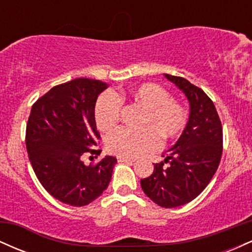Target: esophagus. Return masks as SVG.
<instances>
[{"label":"esophagus","instance_id":"1","mask_svg":"<svg viewBox=\"0 0 252 252\" xmlns=\"http://www.w3.org/2000/svg\"><path fill=\"white\" fill-rule=\"evenodd\" d=\"M118 162H126V163H130V162H134V158H117Z\"/></svg>","mask_w":252,"mask_h":252}]
</instances>
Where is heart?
Masks as SVG:
<instances>
[{
  "instance_id": "heart-1",
  "label": "heart",
  "mask_w": 252,
  "mask_h": 252,
  "mask_svg": "<svg viewBox=\"0 0 252 252\" xmlns=\"http://www.w3.org/2000/svg\"><path fill=\"white\" fill-rule=\"evenodd\" d=\"M130 99L144 108L140 130L120 128L106 137V149L122 158H137L158 148L160 137L166 140L180 136L187 124V112L184 106L172 99L168 91L158 84L147 83L129 91H106L98 98L94 106L97 128L108 131L116 126L122 111V100Z\"/></svg>"
}]
</instances>
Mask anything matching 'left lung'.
Listing matches in <instances>:
<instances>
[{
  "instance_id": "obj_1",
  "label": "left lung",
  "mask_w": 252,
  "mask_h": 252,
  "mask_svg": "<svg viewBox=\"0 0 252 252\" xmlns=\"http://www.w3.org/2000/svg\"><path fill=\"white\" fill-rule=\"evenodd\" d=\"M163 76L189 100V122L174 146L164 152V160L141 180V187L158 206L173 209L192 201L210 184L220 162L222 128L215 104L201 89L185 78Z\"/></svg>"
}]
</instances>
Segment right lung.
Returning <instances> with one entry per match:
<instances>
[{
	"instance_id": "1",
	"label": "right lung",
	"mask_w": 252,
	"mask_h": 252,
	"mask_svg": "<svg viewBox=\"0 0 252 252\" xmlns=\"http://www.w3.org/2000/svg\"><path fill=\"white\" fill-rule=\"evenodd\" d=\"M108 84L77 78L54 86L32 106L26 147L36 178L52 196L71 206H85L108 189L116 158L85 166L84 153L98 155L94 121L97 98Z\"/></svg>"
}]
</instances>
